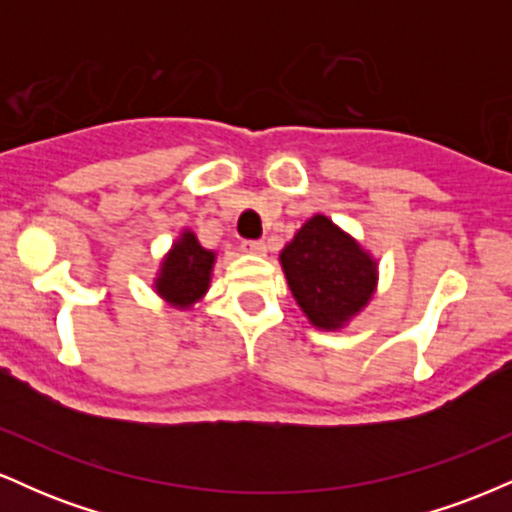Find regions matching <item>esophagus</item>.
Segmentation results:
<instances>
[{
  "instance_id": "1",
  "label": "esophagus",
  "mask_w": 512,
  "mask_h": 512,
  "mask_svg": "<svg viewBox=\"0 0 512 512\" xmlns=\"http://www.w3.org/2000/svg\"><path fill=\"white\" fill-rule=\"evenodd\" d=\"M245 252H252V255H264V250H267V245H264V240H243V245H240Z\"/></svg>"
}]
</instances>
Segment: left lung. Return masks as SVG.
<instances>
[{
	"mask_svg": "<svg viewBox=\"0 0 512 512\" xmlns=\"http://www.w3.org/2000/svg\"><path fill=\"white\" fill-rule=\"evenodd\" d=\"M289 289L320 330H339L366 308L378 284V262L327 216L315 214L281 250Z\"/></svg>",
	"mask_w": 512,
	"mask_h": 512,
	"instance_id": "left-lung-1",
	"label": "left lung"
}]
</instances>
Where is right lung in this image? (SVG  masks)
Wrapping results in <instances>:
<instances>
[{
    "label": "right lung",
    "instance_id": "obj_1",
    "mask_svg": "<svg viewBox=\"0 0 512 512\" xmlns=\"http://www.w3.org/2000/svg\"><path fill=\"white\" fill-rule=\"evenodd\" d=\"M214 262L216 252L202 248L192 231H182L163 257L161 272L154 281L156 293L175 308H190L207 293Z\"/></svg>",
    "mask_w": 512,
    "mask_h": 512
}]
</instances>
